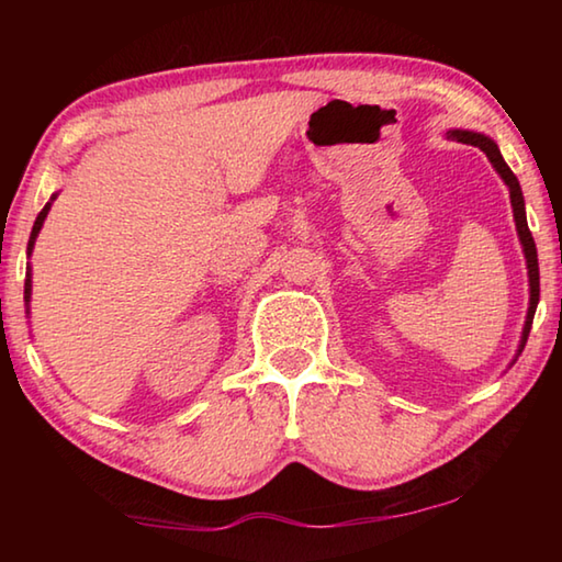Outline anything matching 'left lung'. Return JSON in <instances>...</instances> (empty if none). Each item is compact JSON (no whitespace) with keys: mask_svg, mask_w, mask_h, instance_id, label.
Masks as SVG:
<instances>
[{"mask_svg":"<svg viewBox=\"0 0 562 562\" xmlns=\"http://www.w3.org/2000/svg\"><path fill=\"white\" fill-rule=\"evenodd\" d=\"M446 136L459 140V144H469L481 148L483 154L488 156L491 166L498 170V176L503 178V183L508 186L510 190V205H513V217H516V231L520 237V245H522V255H526V262H528V282H530V304H528V317H526V325H522V337H520V347H518V355L526 347L528 335H530V325H532V317H536V307H538V300H540V272H538V250H536V243H532V235L528 231V221H526V201H522V190L518 178L513 176V170L508 168L506 160H503L501 150L496 146V140H491L488 136H483V133H473V131H449Z\"/></svg>","mask_w":562,"mask_h":562,"instance_id":"1","label":"left lung"}]
</instances>
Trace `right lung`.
Instances as JSON below:
<instances>
[{
    "label": "right lung",
    "mask_w": 562,
    "mask_h": 562,
    "mask_svg": "<svg viewBox=\"0 0 562 562\" xmlns=\"http://www.w3.org/2000/svg\"><path fill=\"white\" fill-rule=\"evenodd\" d=\"M56 195H52V201H54ZM52 201L46 203L44 207H42V213L36 215V221H34V227H32V237H30V247H26V252L32 255V247H34V240H36V235H40V231H42V225H44V217L49 215V207H52ZM30 294H32V278L30 274H26V282H24V300H26V304H30Z\"/></svg>",
    "instance_id": "right-lung-1"
}]
</instances>
